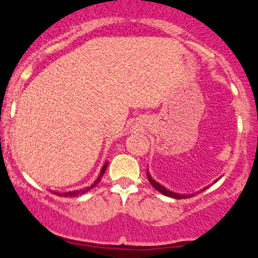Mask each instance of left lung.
<instances>
[{
    "label": "left lung",
    "instance_id": "1",
    "mask_svg": "<svg viewBox=\"0 0 258 258\" xmlns=\"http://www.w3.org/2000/svg\"><path fill=\"white\" fill-rule=\"evenodd\" d=\"M147 177H148V179H149V182H150V184H152L154 188L156 189V190L158 191H160V193L161 194H164V195H166V197H170V198H174V199H186V198H189V197H193V195H184V194H177V193H173V191H171V190H168V189H166L165 188L164 185H161L160 184V183H158L156 182V180H154L153 178H152V176H150V173L148 172V170H147ZM206 189V188H205ZM204 190V189H203Z\"/></svg>",
    "mask_w": 258,
    "mask_h": 258
}]
</instances>
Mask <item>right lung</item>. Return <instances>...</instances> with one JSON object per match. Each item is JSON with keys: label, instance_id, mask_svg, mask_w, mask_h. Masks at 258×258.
<instances>
[{"label": "right lung", "instance_id": "obj_1", "mask_svg": "<svg viewBox=\"0 0 258 258\" xmlns=\"http://www.w3.org/2000/svg\"><path fill=\"white\" fill-rule=\"evenodd\" d=\"M106 167H108V162H105V164H104V166L102 167V170H100V173H99V176L97 177V179H96V180H94V183H93V184H91L90 186H87V188H85V189H80V190H73V191H68V193H55V191H54V194H58L59 197H65V198H68V197H78V195H82V194L87 193V191L90 190V189H92V188H93V186H96V185H97V183L99 182L100 178H102V177H103V174H104L105 170H106Z\"/></svg>", "mask_w": 258, "mask_h": 258}]
</instances>
